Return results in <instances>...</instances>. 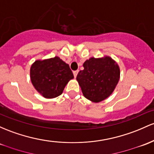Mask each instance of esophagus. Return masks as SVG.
I'll use <instances>...</instances> for the list:
<instances>
[{
	"label": "esophagus",
	"mask_w": 154,
	"mask_h": 154,
	"mask_svg": "<svg viewBox=\"0 0 154 154\" xmlns=\"http://www.w3.org/2000/svg\"><path fill=\"white\" fill-rule=\"evenodd\" d=\"M78 72H79V70H76V71H74V72H73V74H74V77H77V74H78Z\"/></svg>",
	"instance_id": "esophagus-1"
}]
</instances>
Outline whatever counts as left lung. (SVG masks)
Returning <instances> with one entry per match:
<instances>
[{"mask_svg": "<svg viewBox=\"0 0 154 154\" xmlns=\"http://www.w3.org/2000/svg\"><path fill=\"white\" fill-rule=\"evenodd\" d=\"M77 80L83 96L93 102H100L109 97L120 79L118 65L110 57L91 58L83 63Z\"/></svg>", "mask_w": 154, "mask_h": 154, "instance_id": "left-lung-1", "label": "left lung"}]
</instances>
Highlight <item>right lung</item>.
<instances>
[{"instance_id":"1","label":"right lung","mask_w":154,"mask_h":154,"mask_svg":"<svg viewBox=\"0 0 154 154\" xmlns=\"http://www.w3.org/2000/svg\"><path fill=\"white\" fill-rule=\"evenodd\" d=\"M30 80L36 90L47 99L60 96L73 73L59 57L36 60L30 67Z\"/></svg>"}]
</instances>
